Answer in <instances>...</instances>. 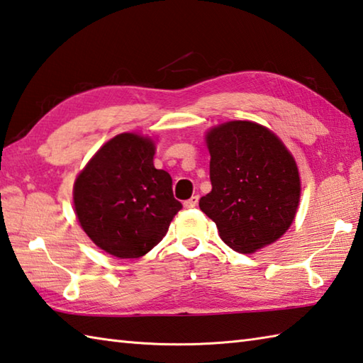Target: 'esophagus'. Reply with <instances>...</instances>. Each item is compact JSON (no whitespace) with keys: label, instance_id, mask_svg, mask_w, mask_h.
Returning a JSON list of instances; mask_svg holds the SVG:
<instances>
[{"label":"esophagus","instance_id":"1","mask_svg":"<svg viewBox=\"0 0 363 363\" xmlns=\"http://www.w3.org/2000/svg\"><path fill=\"white\" fill-rule=\"evenodd\" d=\"M200 201V195H194L191 198H189L187 201H184V208L186 209H194L195 206Z\"/></svg>","mask_w":363,"mask_h":363}]
</instances>
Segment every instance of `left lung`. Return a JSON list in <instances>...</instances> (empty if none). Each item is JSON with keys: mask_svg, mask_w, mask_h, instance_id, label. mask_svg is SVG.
Listing matches in <instances>:
<instances>
[{"mask_svg": "<svg viewBox=\"0 0 363 363\" xmlns=\"http://www.w3.org/2000/svg\"><path fill=\"white\" fill-rule=\"evenodd\" d=\"M212 190L200 209L223 242L253 253L283 236L296 216L301 179L294 157L274 132L250 121H230L208 137Z\"/></svg>", "mask_w": 363, "mask_h": 363, "instance_id": "1", "label": "left lung"}]
</instances>
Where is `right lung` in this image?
<instances>
[{
  "mask_svg": "<svg viewBox=\"0 0 363 363\" xmlns=\"http://www.w3.org/2000/svg\"><path fill=\"white\" fill-rule=\"evenodd\" d=\"M151 138L119 133L99 149L74 186L75 214L92 242L116 258L157 245L182 204L173 179L154 167Z\"/></svg>",
  "mask_w": 363,
  "mask_h": 363,
  "instance_id": "add662e5",
  "label": "right lung"
}]
</instances>
